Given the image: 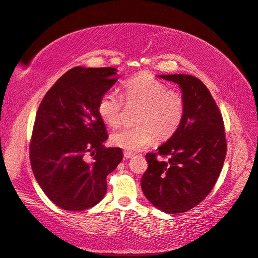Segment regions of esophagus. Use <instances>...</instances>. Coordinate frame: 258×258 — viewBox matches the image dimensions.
I'll use <instances>...</instances> for the list:
<instances>
[{
  "label": "esophagus",
  "mask_w": 258,
  "mask_h": 258,
  "mask_svg": "<svg viewBox=\"0 0 258 258\" xmlns=\"http://www.w3.org/2000/svg\"><path fill=\"white\" fill-rule=\"evenodd\" d=\"M123 155H124L125 159H132V157H134L135 154H134V153H132V152H126V151H124Z\"/></svg>",
  "instance_id": "esophagus-1"
}]
</instances>
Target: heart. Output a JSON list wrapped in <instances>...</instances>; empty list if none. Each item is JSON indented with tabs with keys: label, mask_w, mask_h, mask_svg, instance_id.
I'll use <instances>...</instances> for the list:
<instances>
[{
	"label": "heart",
	"mask_w": 258,
	"mask_h": 258,
	"mask_svg": "<svg viewBox=\"0 0 258 258\" xmlns=\"http://www.w3.org/2000/svg\"><path fill=\"white\" fill-rule=\"evenodd\" d=\"M126 106H138L133 126L121 128L110 137L113 146L126 152H136L150 146L156 137L165 141L181 124L186 103L182 95L155 79L150 74L138 75L123 84ZM123 99L113 90L104 93L97 104V112L107 125H120Z\"/></svg>",
	"instance_id": "heart-1"
}]
</instances>
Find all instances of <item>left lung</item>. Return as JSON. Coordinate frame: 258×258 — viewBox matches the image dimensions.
<instances>
[{"label": "left lung", "mask_w": 258, "mask_h": 258, "mask_svg": "<svg viewBox=\"0 0 258 258\" xmlns=\"http://www.w3.org/2000/svg\"><path fill=\"white\" fill-rule=\"evenodd\" d=\"M179 85L186 103L181 124L157 154H146L148 168L142 189L156 209L183 213L209 195L222 170L227 153L222 115L206 86L190 75H160Z\"/></svg>", "instance_id": "obj_1"}]
</instances>
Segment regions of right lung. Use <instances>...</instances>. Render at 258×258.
Listing matches in <instances>:
<instances>
[{
    "label": "right lung",
    "mask_w": 258,
    "mask_h": 258,
    "mask_svg": "<svg viewBox=\"0 0 258 258\" xmlns=\"http://www.w3.org/2000/svg\"><path fill=\"white\" fill-rule=\"evenodd\" d=\"M114 68L76 67L66 72L38 107L30 142V164L36 180L54 204L84 211L105 196L106 177L123 154L105 148L106 126L97 104L117 79ZM89 152L92 161L85 160Z\"/></svg>",
    "instance_id": "right-lung-1"
}]
</instances>
